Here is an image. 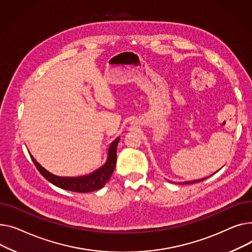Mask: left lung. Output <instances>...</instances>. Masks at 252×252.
I'll return each mask as SVG.
<instances>
[{
    "label": "left lung",
    "instance_id": "obj_1",
    "mask_svg": "<svg viewBox=\"0 0 252 252\" xmlns=\"http://www.w3.org/2000/svg\"><path fill=\"white\" fill-rule=\"evenodd\" d=\"M218 172V171H217ZM212 176V175H211ZM206 178H209V177H206ZM206 178H202V179H198V180H193V181H187V182H181L180 184H192V183H197V182H200V181H203L204 179Z\"/></svg>",
    "mask_w": 252,
    "mask_h": 252
}]
</instances>
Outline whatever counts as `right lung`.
<instances>
[{"label": "right lung", "instance_id": "add662e5", "mask_svg": "<svg viewBox=\"0 0 252 252\" xmlns=\"http://www.w3.org/2000/svg\"><path fill=\"white\" fill-rule=\"evenodd\" d=\"M119 140L120 137H117L110 144L108 150V158L105 164L93 173L84 176L60 177L54 175L41 167L32 155L31 158L39 173L52 184L65 190L85 193V192H91L102 188L111 178L117 161V146L118 143H119Z\"/></svg>", "mask_w": 252, "mask_h": 252}]
</instances>
